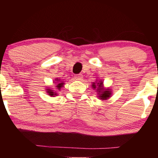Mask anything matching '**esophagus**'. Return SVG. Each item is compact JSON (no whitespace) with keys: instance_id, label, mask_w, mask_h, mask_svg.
Masks as SVG:
<instances>
[{"instance_id":"34e87169","label":"esophagus","mask_w":158,"mask_h":158,"mask_svg":"<svg viewBox=\"0 0 158 158\" xmlns=\"http://www.w3.org/2000/svg\"><path fill=\"white\" fill-rule=\"evenodd\" d=\"M75 80H77V81H81L82 78H83V76H82V75L78 74V75H75Z\"/></svg>"}]
</instances>
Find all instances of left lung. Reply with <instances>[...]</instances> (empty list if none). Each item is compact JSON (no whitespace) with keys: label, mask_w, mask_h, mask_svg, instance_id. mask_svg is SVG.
Listing matches in <instances>:
<instances>
[{"label":"left lung","mask_w":158,"mask_h":158,"mask_svg":"<svg viewBox=\"0 0 158 158\" xmlns=\"http://www.w3.org/2000/svg\"><path fill=\"white\" fill-rule=\"evenodd\" d=\"M102 82H101V83H97V86H98V87H97V90H98V92H100V93H103V94H100V98H101V99H103V100H104V99H106L107 98H109V96H110V92L109 91H108V90H106V91H101V90H102ZM93 86H94V88H96V85H95V83H94V85H93Z\"/></svg>","instance_id":"8db88e82"}]
</instances>
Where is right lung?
<instances>
[{"label":"right lung","mask_w":158,"mask_h":158,"mask_svg":"<svg viewBox=\"0 0 158 158\" xmlns=\"http://www.w3.org/2000/svg\"><path fill=\"white\" fill-rule=\"evenodd\" d=\"M63 84H64L63 83H58V84H57V88H59V89H60V88H61L62 85H63ZM47 93H49V96H54V95H56V94H55V93H54V92H52V90H49V89H48V92H47Z\"/></svg>","instance_id":"obj_1"}]
</instances>
